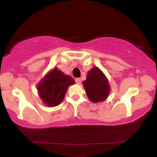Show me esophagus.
<instances>
[{
	"mask_svg": "<svg viewBox=\"0 0 157 157\" xmlns=\"http://www.w3.org/2000/svg\"><path fill=\"white\" fill-rule=\"evenodd\" d=\"M75 82L77 83H78V84H80V83H81V79H80V78H76L75 79Z\"/></svg>",
	"mask_w": 157,
	"mask_h": 157,
	"instance_id": "obj_1",
	"label": "esophagus"
}]
</instances>
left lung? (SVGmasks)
Here are the masks:
<instances>
[{
    "mask_svg": "<svg viewBox=\"0 0 157 157\" xmlns=\"http://www.w3.org/2000/svg\"><path fill=\"white\" fill-rule=\"evenodd\" d=\"M88 98L93 102L103 101L108 97L110 88L106 77L98 67L89 71L86 80L83 82Z\"/></svg>",
    "mask_w": 157,
    "mask_h": 157,
    "instance_id": "8db88e82",
    "label": "left lung"
}]
</instances>
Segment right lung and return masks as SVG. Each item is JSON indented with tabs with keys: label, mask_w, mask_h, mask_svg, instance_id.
<instances>
[{
	"label": "right lung",
	"mask_w": 157,
	"mask_h": 157,
	"mask_svg": "<svg viewBox=\"0 0 157 157\" xmlns=\"http://www.w3.org/2000/svg\"><path fill=\"white\" fill-rule=\"evenodd\" d=\"M74 83L72 77L65 75L60 70L54 68L39 83L38 91L45 105L55 106L62 102L68 86Z\"/></svg>",
	"instance_id": "right-lung-1"
}]
</instances>
